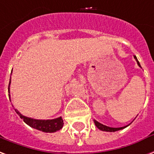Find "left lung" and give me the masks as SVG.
Returning <instances> with one entry per match:
<instances>
[{
    "label": "left lung",
    "instance_id": "left-lung-1",
    "mask_svg": "<svg viewBox=\"0 0 154 154\" xmlns=\"http://www.w3.org/2000/svg\"><path fill=\"white\" fill-rule=\"evenodd\" d=\"M134 58H135V60H136L138 65L140 66V67H141L140 64V63H139V61H138L136 56H134ZM94 124H95V126H97V128H99V129L101 130V131H103L114 132V131H119V130L124 129V128H126V126H122V127H118V128H115V127H109V126H105V125H103V124L100 123V122H97L96 120H94Z\"/></svg>",
    "mask_w": 154,
    "mask_h": 154
}]
</instances>
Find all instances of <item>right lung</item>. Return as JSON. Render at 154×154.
Listing matches in <instances>:
<instances>
[{"label":"right lung","mask_w":154,"mask_h":154,"mask_svg":"<svg viewBox=\"0 0 154 154\" xmlns=\"http://www.w3.org/2000/svg\"><path fill=\"white\" fill-rule=\"evenodd\" d=\"M10 83H9V91H10ZM9 97H10V95H9ZM14 110L17 112V114L20 117V118L23 120L25 123L28 124V126L32 127L34 129L39 130L41 131L53 133V132H55L61 129L63 126V121L61 117L51 119V120H38V119H33V118L25 117L21 114L17 109H14Z\"/></svg>","instance_id":"add662e5"}]
</instances>
